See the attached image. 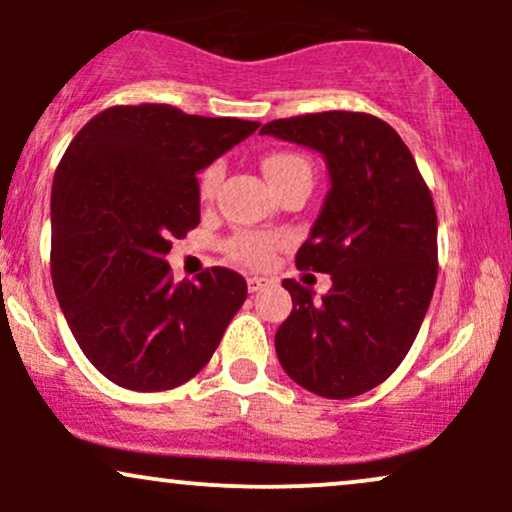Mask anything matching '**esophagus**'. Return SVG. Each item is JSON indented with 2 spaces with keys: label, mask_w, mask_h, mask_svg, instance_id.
<instances>
[{
  "label": "esophagus",
  "mask_w": 512,
  "mask_h": 512,
  "mask_svg": "<svg viewBox=\"0 0 512 512\" xmlns=\"http://www.w3.org/2000/svg\"><path fill=\"white\" fill-rule=\"evenodd\" d=\"M267 284H269V279H264V276H248V289L252 293L262 291Z\"/></svg>",
  "instance_id": "34e87169"
}]
</instances>
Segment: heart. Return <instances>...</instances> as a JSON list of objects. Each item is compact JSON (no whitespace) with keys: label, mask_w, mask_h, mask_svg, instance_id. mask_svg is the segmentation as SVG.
I'll return each instance as SVG.
<instances>
[{"label":"heart","mask_w":512,"mask_h":512,"mask_svg":"<svg viewBox=\"0 0 512 512\" xmlns=\"http://www.w3.org/2000/svg\"><path fill=\"white\" fill-rule=\"evenodd\" d=\"M262 173L269 180V185H279V182L296 178V175H308L310 178V166L303 156L291 154V151H279V154H269L262 158ZM221 168L211 166L204 170L202 175V197L214 195L216 185H219ZM274 243L264 236H255V233H245L238 236L231 243L233 257L245 264H267L272 260Z\"/></svg>","instance_id":"b5f03b06"}]
</instances>
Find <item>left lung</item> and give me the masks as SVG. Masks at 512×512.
Segmentation results:
<instances>
[{
	"mask_svg": "<svg viewBox=\"0 0 512 512\" xmlns=\"http://www.w3.org/2000/svg\"><path fill=\"white\" fill-rule=\"evenodd\" d=\"M260 134L317 151L330 175L296 267L330 274L332 289L315 301L281 281L293 310L276 330V356L308 392L363 395L407 356L436 289L431 192L402 137L373 115L330 110L274 120Z\"/></svg>",
	"mask_w": 512,
	"mask_h": 512,
	"instance_id": "left-lung-1",
	"label": "left lung"
}]
</instances>
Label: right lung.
Instances as JSON below:
<instances>
[{
    "instance_id": "obj_1",
    "label": "right lung",
    "mask_w": 512,
    "mask_h": 512,
    "mask_svg": "<svg viewBox=\"0 0 512 512\" xmlns=\"http://www.w3.org/2000/svg\"><path fill=\"white\" fill-rule=\"evenodd\" d=\"M260 122L117 105L81 127L52 180V284L76 344L115 385L173 390L209 363L248 296L211 267L170 279V240L199 223L204 170Z\"/></svg>"
}]
</instances>
